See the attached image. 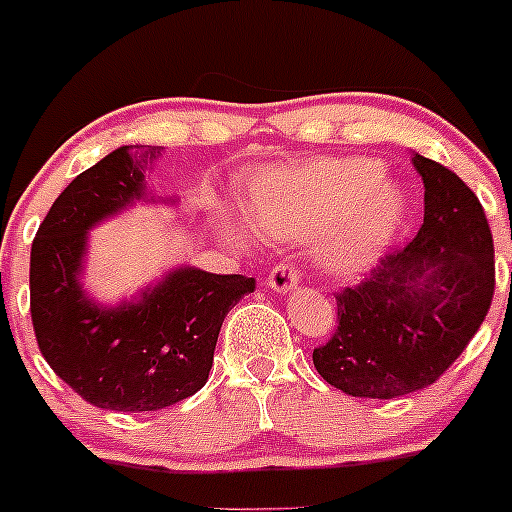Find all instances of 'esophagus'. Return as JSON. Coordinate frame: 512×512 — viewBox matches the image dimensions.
<instances>
[{
    "label": "esophagus",
    "mask_w": 512,
    "mask_h": 512,
    "mask_svg": "<svg viewBox=\"0 0 512 512\" xmlns=\"http://www.w3.org/2000/svg\"><path fill=\"white\" fill-rule=\"evenodd\" d=\"M267 285H270L275 292L285 294L292 292V289L299 287V272L294 270L292 265H277L272 267L270 277H267Z\"/></svg>",
    "instance_id": "esophagus-1"
}]
</instances>
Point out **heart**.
Returning <instances> with one entry per match:
<instances>
[{
	"instance_id": "heart-1",
	"label": "heart",
	"mask_w": 512,
	"mask_h": 512,
	"mask_svg": "<svg viewBox=\"0 0 512 512\" xmlns=\"http://www.w3.org/2000/svg\"><path fill=\"white\" fill-rule=\"evenodd\" d=\"M406 215V195L374 158H319L265 170L250 183L247 218L272 240L319 235L317 255L334 275L374 265ZM235 237L242 227L225 220Z\"/></svg>"
}]
</instances>
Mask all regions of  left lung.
<instances>
[{"label": "left lung", "instance_id": "1", "mask_svg": "<svg viewBox=\"0 0 512 512\" xmlns=\"http://www.w3.org/2000/svg\"><path fill=\"white\" fill-rule=\"evenodd\" d=\"M411 160L423 180L418 235L337 294V329L312 354L327 384L361 399H396L441 379L493 299V235L476 193L436 160Z\"/></svg>", "mask_w": 512, "mask_h": 512}]
</instances>
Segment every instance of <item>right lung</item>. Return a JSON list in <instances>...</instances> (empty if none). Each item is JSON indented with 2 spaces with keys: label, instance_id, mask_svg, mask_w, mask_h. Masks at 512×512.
I'll return each mask as SVG.
<instances>
[{
  "label": "right lung",
  "instance_id": "1",
  "mask_svg": "<svg viewBox=\"0 0 512 512\" xmlns=\"http://www.w3.org/2000/svg\"><path fill=\"white\" fill-rule=\"evenodd\" d=\"M156 146H121L76 175L39 225L29 262L36 344L54 374L98 409L158 411L208 381L227 312L255 277L175 267L133 302L103 307L81 287L89 230L148 198Z\"/></svg>",
  "mask_w": 512,
  "mask_h": 512
}]
</instances>
